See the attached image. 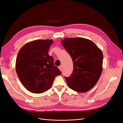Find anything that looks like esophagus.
Returning <instances> with one entry per match:
<instances>
[{"mask_svg": "<svg viewBox=\"0 0 123 123\" xmlns=\"http://www.w3.org/2000/svg\"><path fill=\"white\" fill-rule=\"evenodd\" d=\"M58 68H59V69H60V70L61 71H62V66H59V67H58Z\"/></svg>", "mask_w": 123, "mask_h": 123, "instance_id": "1", "label": "esophagus"}]
</instances>
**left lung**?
<instances>
[{"label": "left lung", "instance_id": "obj_1", "mask_svg": "<svg viewBox=\"0 0 123 123\" xmlns=\"http://www.w3.org/2000/svg\"><path fill=\"white\" fill-rule=\"evenodd\" d=\"M62 44L70 54L73 62V71L65 77L71 89L86 92L94 87L102 71L103 54L95 43L81 37L65 38Z\"/></svg>", "mask_w": 123, "mask_h": 123}]
</instances>
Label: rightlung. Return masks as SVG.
<instances>
[{"label":"right lung","mask_w":123,"mask_h":123,"mask_svg":"<svg viewBox=\"0 0 123 123\" xmlns=\"http://www.w3.org/2000/svg\"><path fill=\"white\" fill-rule=\"evenodd\" d=\"M52 40H36L25 44L16 59V69L19 80L34 93H42L51 87L55 77L61 74L48 55Z\"/></svg>","instance_id":"1"}]
</instances>
